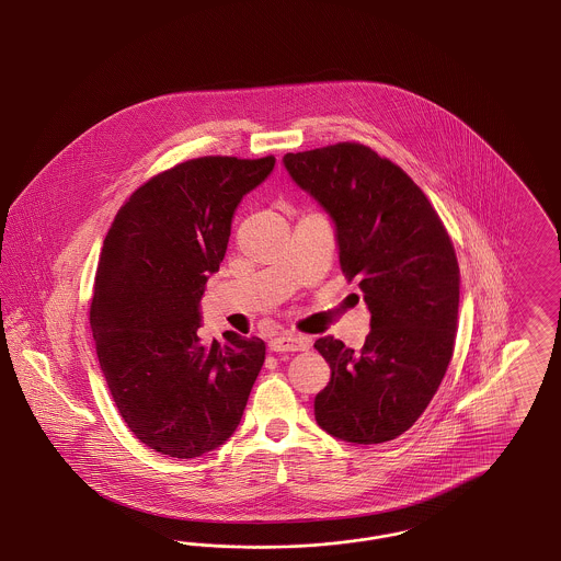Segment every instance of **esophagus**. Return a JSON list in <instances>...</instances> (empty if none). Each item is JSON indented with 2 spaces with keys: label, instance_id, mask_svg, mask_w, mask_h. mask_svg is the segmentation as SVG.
Masks as SVG:
<instances>
[{
  "label": "esophagus",
  "instance_id": "1",
  "mask_svg": "<svg viewBox=\"0 0 561 561\" xmlns=\"http://www.w3.org/2000/svg\"><path fill=\"white\" fill-rule=\"evenodd\" d=\"M268 348L271 351H305V348H309V343L305 339L296 336V334L286 332V334H279V336L271 339Z\"/></svg>",
  "mask_w": 561,
  "mask_h": 561
}]
</instances>
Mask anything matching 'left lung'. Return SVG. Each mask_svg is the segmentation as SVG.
<instances>
[{"label": "left lung", "mask_w": 561, "mask_h": 561, "mask_svg": "<svg viewBox=\"0 0 561 561\" xmlns=\"http://www.w3.org/2000/svg\"><path fill=\"white\" fill-rule=\"evenodd\" d=\"M294 183L330 214L339 261L370 311L359 351L316 341L330 382L316 421L351 444H382L412 427L453 359L460 271L453 241L421 187L359 142L286 153Z\"/></svg>", "instance_id": "8db88e82"}]
</instances>
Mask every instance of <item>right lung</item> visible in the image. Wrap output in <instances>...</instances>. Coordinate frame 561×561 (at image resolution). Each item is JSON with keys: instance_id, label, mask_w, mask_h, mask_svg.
I'll return each mask as SVG.
<instances>
[{"instance_id": "right-lung-1", "label": "right lung", "mask_w": 561, "mask_h": 561, "mask_svg": "<svg viewBox=\"0 0 561 561\" xmlns=\"http://www.w3.org/2000/svg\"><path fill=\"white\" fill-rule=\"evenodd\" d=\"M275 158L183 161L136 188L103 241L90 325L111 398L156 453L195 458L238 428L265 362L256 336L204 345L199 300L241 197Z\"/></svg>"}]
</instances>
